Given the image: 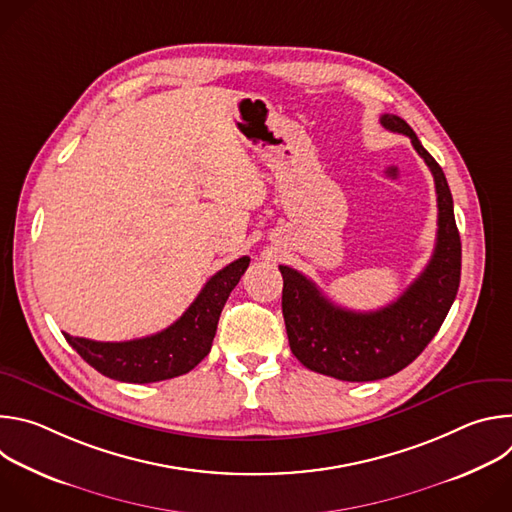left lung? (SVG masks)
Listing matches in <instances>:
<instances>
[{
	"instance_id": "obj_1",
	"label": "left lung",
	"mask_w": 512,
	"mask_h": 512,
	"mask_svg": "<svg viewBox=\"0 0 512 512\" xmlns=\"http://www.w3.org/2000/svg\"><path fill=\"white\" fill-rule=\"evenodd\" d=\"M381 125L407 135L433 174L437 239L427 267L397 302L375 312H354L332 304L300 271L279 265L281 310L291 352L306 369L348 383L385 379L411 364L444 324L462 271V243L444 170L407 121L385 113Z\"/></svg>"
}]
</instances>
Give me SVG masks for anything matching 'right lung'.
I'll list each match as a JSON object with an SVG mask.
<instances>
[{
  "label": "right lung",
  "mask_w": 512,
  "mask_h": 512,
  "mask_svg": "<svg viewBox=\"0 0 512 512\" xmlns=\"http://www.w3.org/2000/svg\"><path fill=\"white\" fill-rule=\"evenodd\" d=\"M249 257L214 273L190 308L166 330L127 342H97L64 332L75 348L101 375L123 383H158L192 371L210 352L221 312L249 267Z\"/></svg>",
  "instance_id": "obj_1"
}]
</instances>
